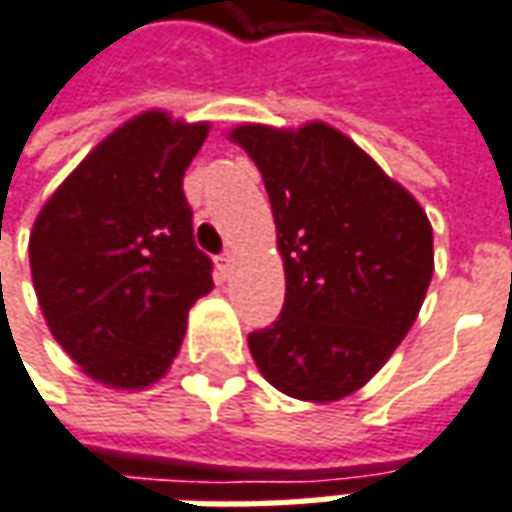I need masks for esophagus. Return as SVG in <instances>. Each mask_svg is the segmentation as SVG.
I'll use <instances>...</instances> for the list:
<instances>
[{
	"label": "esophagus",
	"instance_id": "esophagus-1",
	"mask_svg": "<svg viewBox=\"0 0 512 512\" xmlns=\"http://www.w3.org/2000/svg\"><path fill=\"white\" fill-rule=\"evenodd\" d=\"M232 266H235V255H232V252H221V255L216 257V268H219L221 274H230Z\"/></svg>",
	"mask_w": 512,
	"mask_h": 512
}]
</instances>
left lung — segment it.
Returning a JSON list of instances; mask_svg holds the SVG:
<instances>
[{"label": "left lung", "instance_id": "8db88e82", "mask_svg": "<svg viewBox=\"0 0 512 512\" xmlns=\"http://www.w3.org/2000/svg\"><path fill=\"white\" fill-rule=\"evenodd\" d=\"M266 182L285 305L249 352L277 391L335 402L363 388L413 327L432 280V227L399 182L330 124L230 132Z\"/></svg>", "mask_w": 512, "mask_h": 512}]
</instances>
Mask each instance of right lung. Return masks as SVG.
I'll use <instances>...</instances> for the list:
<instances>
[{"mask_svg":"<svg viewBox=\"0 0 512 512\" xmlns=\"http://www.w3.org/2000/svg\"><path fill=\"white\" fill-rule=\"evenodd\" d=\"M210 124L149 110L71 171L30 235L32 285L46 324L91 380L135 391L180 352L185 318L213 288L196 249L182 177Z\"/></svg>","mask_w":512,"mask_h":512,"instance_id":"1","label":"right lung"}]
</instances>
